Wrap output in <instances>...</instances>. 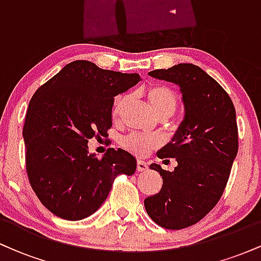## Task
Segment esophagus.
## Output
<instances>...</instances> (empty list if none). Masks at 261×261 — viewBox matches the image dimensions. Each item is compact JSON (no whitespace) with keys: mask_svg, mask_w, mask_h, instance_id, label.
Wrapping results in <instances>:
<instances>
[{"mask_svg":"<svg viewBox=\"0 0 261 261\" xmlns=\"http://www.w3.org/2000/svg\"><path fill=\"white\" fill-rule=\"evenodd\" d=\"M147 169H148V166L146 162L137 161V170H139V172H146Z\"/></svg>","mask_w":261,"mask_h":261,"instance_id":"esophagus-1","label":"esophagus"}]
</instances>
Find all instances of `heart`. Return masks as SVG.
Returning a JSON list of instances; mask_svg holds the SVG:
<instances>
[{"label":"heart","mask_w":261,"mask_h":261,"mask_svg":"<svg viewBox=\"0 0 261 261\" xmlns=\"http://www.w3.org/2000/svg\"><path fill=\"white\" fill-rule=\"evenodd\" d=\"M145 94L151 104L152 109L158 116L163 114L172 115L178 107V94L168 86L152 85L145 89ZM127 101L126 95H118L113 103V116L118 118L120 115L125 104ZM157 145L154 139L143 136L140 134H130L122 139V146L134 154L143 155L148 154L151 149Z\"/></svg>","instance_id":"b5f03b06"}]
</instances>
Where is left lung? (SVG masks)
<instances>
[{
	"label": "left lung",
	"mask_w": 261,
	"mask_h": 261,
	"mask_svg": "<svg viewBox=\"0 0 261 261\" xmlns=\"http://www.w3.org/2000/svg\"><path fill=\"white\" fill-rule=\"evenodd\" d=\"M149 76L180 87L185 115L161 160L175 158L173 172L160 164V193L145 199L148 216L167 229H182L202 220L216 206L238 152L236 109L227 92L199 66L178 64Z\"/></svg>",
	"instance_id": "1"
}]
</instances>
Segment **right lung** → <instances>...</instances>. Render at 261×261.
<instances>
[{"label":"right lung","instance_id":"right-lung-1","mask_svg":"<svg viewBox=\"0 0 261 261\" xmlns=\"http://www.w3.org/2000/svg\"><path fill=\"white\" fill-rule=\"evenodd\" d=\"M141 81L137 73L103 70L86 60L70 62L34 93L23 139L29 181L58 217L79 221L106 201L119 174L133 175L136 160L108 148L98 160L88 140L108 136L114 97Z\"/></svg>","mask_w":261,"mask_h":261}]
</instances>
